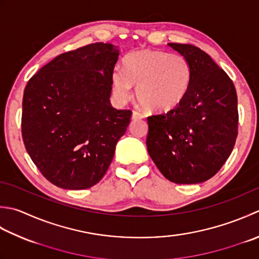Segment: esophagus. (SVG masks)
Instances as JSON below:
<instances>
[{"label": "esophagus", "instance_id": "34e87169", "mask_svg": "<svg viewBox=\"0 0 259 259\" xmlns=\"http://www.w3.org/2000/svg\"><path fill=\"white\" fill-rule=\"evenodd\" d=\"M145 115L143 113L138 112V111H134L133 112V120H140V119H144Z\"/></svg>", "mask_w": 259, "mask_h": 259}]
</instances>
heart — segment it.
<instances>
[{
    "label": "heart",
    "mask_w": 259,
    "mask_h": 259,
    "mask_svg": "<svg viewBox=\"0 0 259 259\" xmlns=\"http://www.w3.org/2000/svg\"><path fill=\"white\" fill-rule=\"evenodd\" d=\"M192 83V68L184 56L144 49L129 54L122 70L112 74L113 94L120 102L133 95V85L141 105L151 112H168L185 100Z\"/></svg>",
    "instance_id": "1"
}]
</instances>
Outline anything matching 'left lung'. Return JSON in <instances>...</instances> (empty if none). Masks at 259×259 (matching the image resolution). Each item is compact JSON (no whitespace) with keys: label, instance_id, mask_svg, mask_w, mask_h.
Segmentation results:
<instances>
[{"label":"left lung","instance_id":"8db88e82","mask_svg":"<svg viewBox=\"0 0 259 259\" xmlns=\"http://www.w3.org/2000/svg\"><path fill=\"white\" fill-rule=\"evenodd\" d=\"M168 46L189 60L191 89L176 109L147 118V150L168 181L202 183L219 171L234 149L237 92L229 76L203 50L187 44Z\"/></svg>","mask_w":259,"mask_h":259}]
</instances>
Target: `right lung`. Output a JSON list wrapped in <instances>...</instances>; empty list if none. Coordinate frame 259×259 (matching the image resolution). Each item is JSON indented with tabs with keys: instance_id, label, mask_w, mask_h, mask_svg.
Instances as JSON below:
<instances>
[{
	"instance_id": "right-lung-1",
	"label": "right lung",
	"mask_w": 259,
	"mask_h": 259,
	"mask_svg": "<svg viewBox=\"0 0 259 259\" xmlns=\"http://www.w3.org/2000/svg\"><path fill=\"white\" fill-rule=\"evenodd\" d=\"M120 50L96 42L59 55L34 74L22 101V138L50 183L85 190L99 183L130 123L110 102Z\"/></svg>"
}]
</instances>
